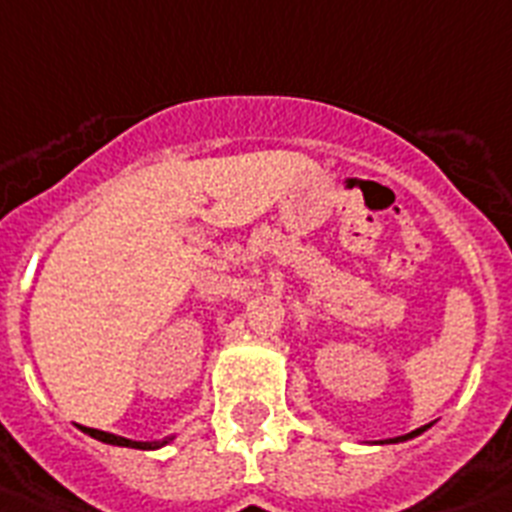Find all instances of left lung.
<instances>
[{
	"label": "left lung",
	"instance_id": "left-lung-1",
	"mask_svg": "<svg viewBox=\"0 0 512 512\" xmlns=\"http://www.w3.org/2000/svg\"><path fill=\"white\" fill-rule=\"evenodd\" d=\"M429 426H432V424H426V426H421V429H416V432H408V434H403V437H392V439H379V445H398V442H408V439L418 437V434H424V432H426V429H429Z\"/></svg>",
	"mask_w": 512,
	"mask_h": 512
}]
</instances>
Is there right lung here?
I'll list each match as a JSON object with an SVG mask.
<instances>
[{
    "mask_svg": "<svg viewBox=\"0 0 512 512\" xmlns=\"http://www.w3.org/2000/svg\"><path fill=\"white\" fill-rule=\"evenodd\" d=\"M78 429L88 437L99 439V442H107V445H117V447H133V450H156V447H164L170 445L175 437H167V439H154V442H138V439H128V437H120V434H109V432H101V429H91V426H80Z\"/></svg>",
    "mask_w": 512,
    "mask_h": 512,
    "instance_id": "right-lung-1",
    "label": "right lung"
}]
</instances>
